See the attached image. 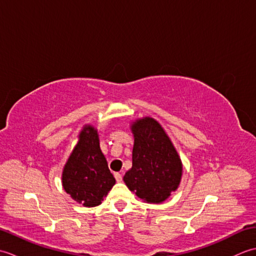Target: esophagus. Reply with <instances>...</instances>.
Listing matches in <instances>:
<instances>
[{"instance_id":"obj_1","label":"esophagus","mask_w":256,"mask_h":256,"mask_svg":"<svg viewBox=\"0 0 256 256\" xmlns=\"http://www.w3.org/2000/svg\"><path fill=\"white\" fill-rule=\"evenodd\" d=\"M114 177H116L118 182H122V175H121V174H120V172H114Z\"/></svg>"}]
</instances>
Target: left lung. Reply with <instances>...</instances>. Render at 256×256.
I'll return each mask as SVG.
<instances>
[{"label":"left lung","mask_w":256,"mask_h":256,"mask_svg":"<svg viewBox=\"0 0 256 256\" xmlns=\"http://www.w3.org/2000/svg\"><path fill=\"white\" fill-rule=\"evenodd\" d=\"M132 168L123 180L131 192L148 204H160L178 188L182 164L162 125L146 116L133 122Z\"/></svg>","instance_id":"obj_1"}]
</instances>
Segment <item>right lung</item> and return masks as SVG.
Wrapping results in <instances>:
<instances>
[{"label":"right lung","mask_w":256,"mask_h":256,"mask_svg":"<svg viewBox=\"0 0 256 256\" xmlns=\"http://www.w3.org/2000/svg\"><path fill=\"white\" fill-rule=\"evenodd\" d=\"M62 179L64 192L84 206H99L116 184L100 148L99 134L92 125L81 130Z\"/></svg>","instance_id":"right-lung-1"}]
</instances>
